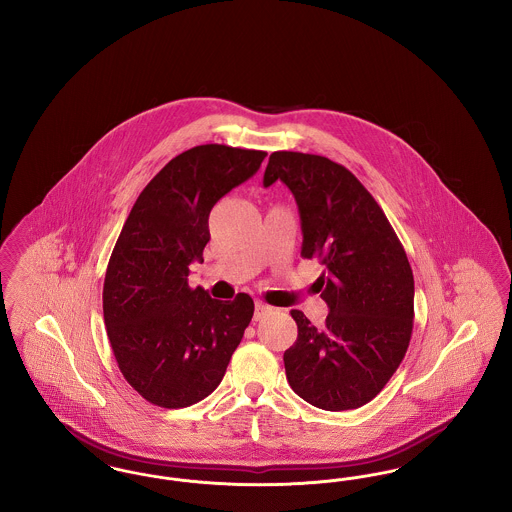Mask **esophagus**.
Segmentation results:
<instances>
[{"instance_id": "obj_1", "label": "esophagus", "mask_w": 512, "mask_h": 512, "mask_svg": "<svg viewBox=\"0 0 512 512\" xmlns=\"http://www.w3.org/2000/svg\"><path fill=\"white\" fill-rule=\"evenodd\" d=\"M270 313H272V307H268L265 303H255V315H253L255 320H261V318L267 317Z\"/></svg>"}]
</instances>
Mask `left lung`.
<instances>
[{"label": "left lung", "mask_w": 512, "mask_h": 512, "mask_svg": "<svg viewBox=\"0 0 512 512\" xmlns=\"http://www.w3.org/2000/svg\"><path fill=\"white\" fill-rule=\"evenodd\" d=\"M284 182L301 219V257L324 267L318 292L324 328L293 309L297 341L284 353L292 390L324 411L363 407L401 365L414 318V278L390 220L365 186L338 163L274 151L263 186Z\"/></svg>", "instance_id": "8db88e82"}]
</instances>
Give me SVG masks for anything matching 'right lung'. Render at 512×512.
Instances as JSON below:
<instances>
[{"instance_id": "right-lung-1", "label": "right lung", "mask_w": 512, "mask_h": 512, "mask_svg": "<svg viewBox=\"0 0 512 512\" xmlns=\"http://www.w3.org/2000/svg\"><path fill=\"white\" fill-rule=\"evenodd\" d=\"M265 151L207 144L176 155L138 195L111 253L103 318L126 382L153 405L190 407L226 372L253 317V299L190 288L220 197L259 171Z\"/></svg>"}]
</instances>
